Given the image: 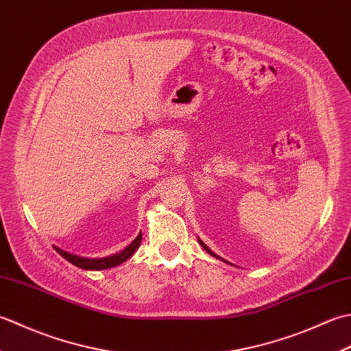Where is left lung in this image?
<instances>
[{"label": "left lung", "mask_w": 351, "mask_h": 351, "mask_svg": "<svg viewBox=\"0 0 351 351\" xmlns=\"http://www.w3.org/2000/svg\"><path fill=\"white\" fill-rule=\"evenodd\" d=\"M199 243H200V245H202V247H204V249H205L208 253H210V255H213V256H215V258H219L217 255H214V253L210 250V247H208V245H205V244H204L202 241H200V240H199ZM225 263H226V261H225Z\"/></svg>", "instance_id": "obj_1"}]
</instances>
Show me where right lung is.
Wrapping results in <instances>:
<instances>
[{
	"mask_svg": "<svg viewBox=\"0 0 351 351\" xmlns=\"http://www.w3.org/2000/svg\"><path fill=\"white\" fill-rule=\"evenodd\" d=\"M140 243H141V234L137 235L136 240H134V241L128 245V247L123 249L122 252L116 253V255L107 256V258H95V259H92V258H81V256H77V255H72V253H68V252H64V250L58 249V247H54V249H56L58 253H60V255H62L66 261H69L71 264L77 265V267H80V268H83V270H106V268L116 267V265H119V264L125 263V261L128 259V258H131L132 253L137 250Z\"/></svg>",
	"mask_w": 351,
	"mask_h": 351,
	"instance_id": "add662e5",
	"label": "right lung"
}]
</instances>
